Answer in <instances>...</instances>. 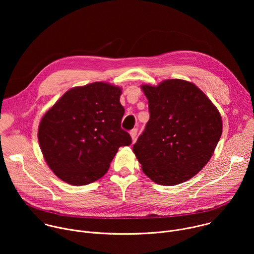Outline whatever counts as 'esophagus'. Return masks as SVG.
<instances>
[{
	"label": "esophagus",
	"instance_id": "1",
	"mask_svg": "<svg viewBox=\"0 0 254 254\" xmlns=\"http://www.w3.org/2000/svg\"><path fill=\"white\" fill-rule=\"evenodd\" d=\"M136 134H137V128H133L130 130V136L132 138V140L134 141L136 138Z\"/></svg>",
	"mask_w": 254,
	"mask_h": 254
}]
</instances>
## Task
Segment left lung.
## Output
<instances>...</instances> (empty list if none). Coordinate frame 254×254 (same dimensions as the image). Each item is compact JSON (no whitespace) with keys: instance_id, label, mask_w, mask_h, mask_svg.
<instances>
[{"instance_id":"1","label":"left lung","mask_w":254,"mask_h":254,"mask_svg":"<svg viewBox=\"0 0 254 254\" xmlns=\"http://www.w3.org/2000/svg\"><path fill=\"white\" fill-rule=\"evenodd\" d=\"M141 88L149 100L150 120L133 153L155 183L186 182L212 157L222 133L221 116L191 82L168 79Z\"/></svg>"}]
</instances>
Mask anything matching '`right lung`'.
I'll return each instance as SVG.
<instances>
[{"instance_id":"right-lung-1","label":"right lung","mask_w":254,"mask_h":254,"mask_svg":"<svg viewBox=\"0 0 254 254\" xmlns=\"http://www.w3.org/2000/svg\"><path fill=\"white\" fill-rule=\"evenodd\" d=\"M120 87L94 82L68 90L42 118L38 139L44 159L64 182L81 186L101 178L131 137L121 127Z\"/></svg>"}]
</instances>
